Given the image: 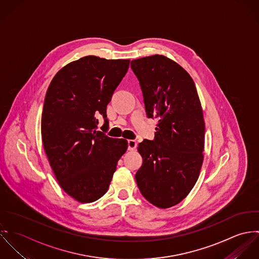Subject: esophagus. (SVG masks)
Returning <instances> with one entry per match:
<instances>
[{
  "mask_svg": "<svg viewBox=\"0 0 259 259\" xmlns=\"http://www.w3.org/2000/svg\"><path fill=\"white\" fill-rule=\"evenodd\" d=\"M137 147V142L135 140H128V150L133 151Z\"/></svg>",
  "mask_w": 259,
  "mask_h": 259,
  "instance_id": "esophagus-1",
  "label": "esophagus"
}]
</instances>
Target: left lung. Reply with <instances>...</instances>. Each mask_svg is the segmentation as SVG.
<instances>
[{"mask_svg":"<svg viewBox=\"0 0 259 259\" xmlns=\"http://www.w3.org/2000/svg\"><path fill=\"white\" fill-rule=\"evenodd\" d=\"M148 118L157 119L155 137L138 144L143 158L135 178L151 204L168 208L195 185L203 162L205 125L195 84L176 62L162 55L133 60Z\"/></svg>","mask_w":259,"mask_h":259,"instance_id":"1","label":"left lung"}]
</instances>
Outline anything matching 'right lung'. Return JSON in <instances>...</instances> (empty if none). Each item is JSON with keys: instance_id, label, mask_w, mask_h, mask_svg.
I'll return each mask as SVG.
<instances>
[{"instance_id": "right-lung-1", "label": "right lung", "mask_w": 259, "mask_h": 259, "mask_svg": "<svg viewBox=\"0 0 259 259\" xmlns=\"http://www.w3.org/2000/svg\"><path fill=\"white\" fill-rule=\"evenodd\" d=\"M130 60L86 56L62 68L47 90L42 141L62 189L79 202H93L108 191L117 162L128 147L108 137L107 105ZM104 116L103 133L97 116Z\"/></svg>"}]
</instances>
